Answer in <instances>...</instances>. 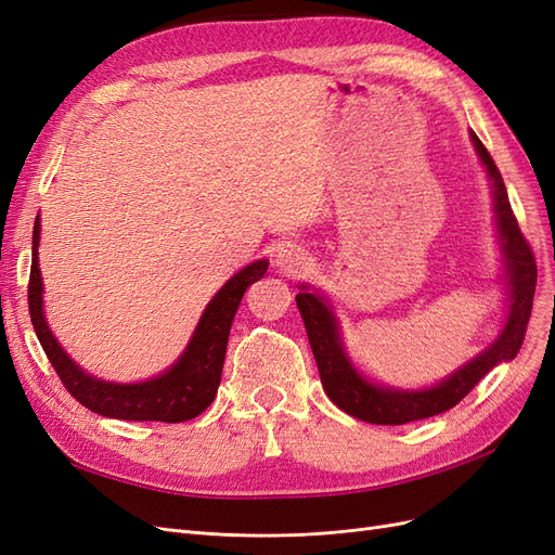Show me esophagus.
<instances>
[{
    "mask_svg": "<svg viewBox=\"0 0 555 555\" xmlns=\"http://www.w3.org/2000/svg\"><path fill=\"white\" fill-rule=\"evenodd\" d=\"M308 261L310 259L306 255V249H300L296 245L280 249V255L275 257V266L280 268V273L292 275V278L304 271V268H308Z\"/></svg>",
    "mask_w": 555,
    "mask_h": 555,
    "instance_id": "obj_1",
    "label": "esophagus"
}]
</instances>
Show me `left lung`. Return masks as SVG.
I'll use <instances>...</instances> for the list:
<instances>
[{
  "instance_id": "left-lung-1",
  "label": "left lung",
  "mask_w": 555,
  "mask_h": 555,
  "mask_svg": "<svg viewBox=\"0 0 555 555\" xmlns=\"http://www.w3.org/2000/svg\"><path fill=\"white\" fill-rule=\"evenodd\" d=\"M473 143L477 153L493 180V196H495V212H498V227L502 236V247H505V257L509 266V284H512V308L507 324L498 335V340L473 359L465 363L461 371L453 373L442 384L433 386L428 391H393L382 389L371 382H365L349 359L345 357L338 326H335V317L326 308V304L314 294H298L296 306L304 317V324L308 331V340L312 347V354L319 367V377H322L326 396L349 416L361 418L367 424L377 426H402L418 418H428L435 414H442L475 389L479 379L486 373H491L500 361H509L518 354L520 345L526 338V328L532 312V296L537 284V263L532 247L526 241L524 233L518 229L514 210L509 206V196L505 180H502L493 157L489 150L483 147L477 133L473 131Z\"/></svg>"
}]
</instances>
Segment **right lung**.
Masks as SVG:
<instances>
[{
	"label": "right lung",
	"instance_id": "1",
	"mask_svg": "<svg viewBox=\"0 0 555 555\" xmlns=\"http://www.w3.org/2000/svg\"><path fill=\"white\" fill-rule=\"evenodd\" d=\"M39 217L31 233V271L27 284V304L31 326L37 331V338L46 351L50 365L55 367L64 389L69 391L82 408H88L102 416L127 418V422H164L178 424L204 412L220 386L222 365L227 354L229 331L233 317L243 300L249 284L263 278L268 261H255L245 266L241 273L233 275L224 287L215 294L208 304L204 317L196 326L190 347L178 363L166 371L162 377H155L141 384H113L102 382L82 373L80 367L64 354L57 345L55 335L50 333L43 319L41 304V273H39Z\"/></svg>",
	"mask_w": 555,
	"mask_h": 555
}]
</instances>
